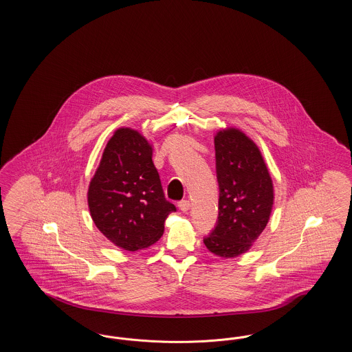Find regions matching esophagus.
<instances>
[{
	"label": "esophagus",
	"instance_id": "esophagus-1",
	"mask_svg": "<svg viewBox=\"0 0 352 352\" xmlns=\"http://www.w3.org/2000/svg\"><path fill=\"white\" fill-rule=\"evenodd\" d=\"M178 207H179V210L181 211H184V212H187L188 210H190V207H191V204H190V201H181L178 203Z\"/></svg>",
	"mask_w": 352,
	"mask_h": 352
}]
</instances>
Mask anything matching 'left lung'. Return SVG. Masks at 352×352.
<instances>
[{
	"instance_id": "8db88e82",
	"label": "left lung",
	"mask_w": 352,
	"mask_h": 352,
	"mask_svg": "<svg viewBox=\"0 0 352 352\" xmlns=\"http://www.w3.org/2000/svg\"><path fill=\"white\" fill-rule=\"evenodd\" d=\"M219 182V217L204 239L207 250L223 258L250 251L268 224L274 188L264 157L254 141L237 128L214 137Z\"/></svg>"
}]
</instances>
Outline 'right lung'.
<instances>
[{
  "mask_svg": "<svg viewBox=\"0 0 352 352\" xmlns=\"http://www.w3.org/2000/svg\"><path fill=\"white\" fill-rule=\"evenodd\" d=\"M151 142L132 128H118L105 145L92 177L87 201L101 234L125 251L137 252L157 243L168 214L160 174L153 164Z\"/></svg>",
  "mask_w": 352,
  "mask_h": 352,
  "instance_id": "add662e5",
  "label": "right lung"
}]
</instances>
